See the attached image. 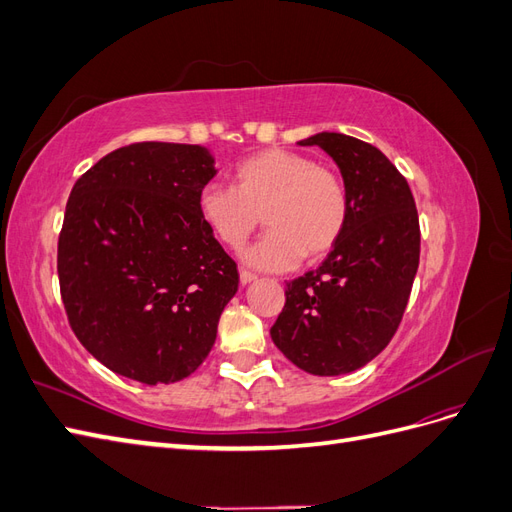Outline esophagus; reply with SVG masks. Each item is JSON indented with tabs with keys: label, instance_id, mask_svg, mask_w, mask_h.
<instances>
[{
	"label": "esophagus",
	"instance_id": "1",
	"mask_svg": "<svg viewBox=\"0 0 512 512\" xmlns=\"http://www.w3.org/2000/svg\"><path fill=\"white\" fill-rule=\"evenodd\" d=\"M239 280H241V284L245 286V284H252V282H256V280H258V275H256V273H252V271H247V269H241V271H239Z\"/></svg>",
	"mask_w": 512,
	"mask_h": 512
}]
</instances>
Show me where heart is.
I'll use <instances>...</instances> for the list:
<instances>
[{"label":"heart","mask_w":512,"mask_h":512,"mask_svg":"<svg viewBox=\"0 0 512 512\" xmlns=\"http://www.w3.org/2000/svg\"><path fill=\"white\" fill-rule=\"evenodd\" d=\"M232 181L205 183L196 205L213 237L232 250L250 239L262 213L269 230L243 252L245 265L286 271L303 258L327 256L342 239L350 215L346 185L333 168L305 153L262 149L235 166Z\"/></svg>","instance_id":"b5f03b06"}]
</instances>
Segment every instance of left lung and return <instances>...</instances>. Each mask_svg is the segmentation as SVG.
<instances>
[{"label": "left lung", "instance_id": "1", "mask_svg": "<svg viewBox=\"0 0 512 512\" xmlns=\"http://www.w3.org/2000/svg\"><path fill=\"white\" fill-rule=\"evenodd\" d=\"M299 145L333 158L350 215L322 265L288 284L271 339L307 374L342 376L389 346L406 312L421 254L418 213L408 181L378 147L339 132Z\"/></svg>", "mask_w": 512, "mask_h": 512}]
</instances>
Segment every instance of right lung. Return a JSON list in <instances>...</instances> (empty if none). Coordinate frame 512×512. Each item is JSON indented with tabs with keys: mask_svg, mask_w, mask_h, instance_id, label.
<instances>
[{
	"mask_svg": "<svg viewBox=\"0 0 512 512\" xmlns=\"http://www.w3.org/2000/svg\"><path fill=\"white\" fill-rule=\"evenodd\" d=\"M215 173L207 147L136 143L74 183L57 245L70 327L91 356L143 384L207 359L239 288L237 265L198 215Z\"/></svg>",
	"mask_w": 512,
	"mask_h": 512,
	"instance_id": "add662e5",
	"label": "right lung"
}]
</instances>
